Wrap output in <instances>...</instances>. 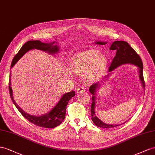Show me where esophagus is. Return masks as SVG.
Listing matches in <instances>:
<instances>
[{
	"instance_id": "esophagus-1",
	"label": "esophagus",
	"mask_w": 155,
	"mask_h": 155,
	"mask_svg": "<svg viewBox=\"0 0 155 155\" xmlns=\"http://www.w3.org/2000/svg\"><path fill=\"white\" fill-rule=\"evenodd\" d=\"M84 91H85V89H84V88L83 87H78V88H77V92L78 93V94H79V93L84 92Z\"/></svg>"
}]
</instances>
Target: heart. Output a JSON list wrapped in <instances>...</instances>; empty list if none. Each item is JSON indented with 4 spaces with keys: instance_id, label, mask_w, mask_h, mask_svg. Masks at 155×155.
I'll list each match as a JSON object with an SVG mask.
<instances>
[{
    "instance_id": "b5f03b06",
    "label": "heart",
    "mask_w": 155,
    "mask_h": 155,
    "mask_svg": "<svg viewBox=\"0 0 155 155\" xmlns=\"http://www.w3.org/2000/svg\"><path fill=\"white\" fill-rule=\"evenodd\" d=\"M108 58L97 49L86 50L75 54L71 60V71L78 76H84L87 82H95L107 69Z\"/></svg>"
}]
</instances>
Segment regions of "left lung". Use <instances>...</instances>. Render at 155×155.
<instances>
[{"instance_id":"obj_1","label":"left lung","mask_w":155,"mask_h":155,"mask_svg":"<svg viewBox=\"0 0 155 155\" xmlns=\"http://www.w3.org/2000/svg\"><path fill=\"white\" fill-rule=\"evenodd\" d=\"M96 44L99 45H105L107 42L104 41H96ZM110 50L116 51V54L108 70V73L107 76L103 78V80L105 81L107 78H108L110 74L112 73V71L116 69L119 66L123 64H132L136 65L138 68L139 71L140 81L141 83V85L145 90V82L143 75V63L141 61L140 56L137 54L136 51L132 48L129 43L124 41H114L110 47ZM103 81L97 82L90 86L89 91L92 94V103L91 106V120L95 123V125L98 127L104 128V129H110V128H114L117 126L124 124L126 122H124L121 124H107L96 116L95 115V101H96V94L97 91L100 89L101 86L103 85Z\"/></svg>"}]
</instances>
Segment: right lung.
<instances>
[{
  "instance_id": "right-lung-1",
  "label": "right lung",
  "mask_w": 155,
  "mask_h": 155,
  "mask_svg": "<svg viewBox=\"0 0 155 155\" xmlns=\"http://www.w3.org/2000/svg\"><path fill=\"white\" fill-rule=\"evenodd\" d=\"M56 43L57 42L56 41L51 43H43L39 40H30L27 41L22 46L18 53L14 56L11 64V68L14 67L17 61L22 58V56H23L25 54H26V52L30 50H40L48 52V54L52 55L57 54V53L59 52L60 47L59 46H58V45H56ZM54 43H56V45H54ZM11 85L12 84L10 75V81H9V91H10V97L13 103L15 104L16 108L18 109L20 113L28 121L33 123L35 125L47 128V129H52V128L56 127L62 123L65 117L66 108H67V105L69 101L73 97L75 96V92L74 91L66 93V94L61 96L58 102L57 103V104L48 113L41 115V116H36L26 113L17 105L14 99V95H13V90Z\"/></svg>"
}]
</instances>
